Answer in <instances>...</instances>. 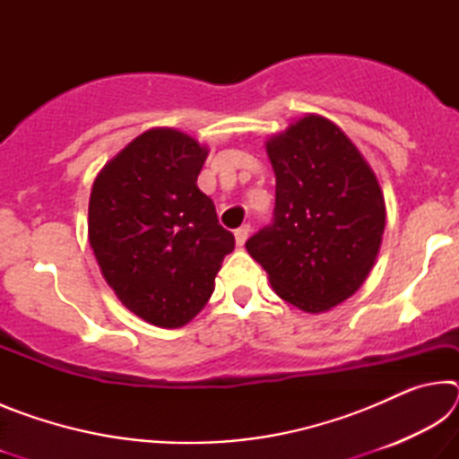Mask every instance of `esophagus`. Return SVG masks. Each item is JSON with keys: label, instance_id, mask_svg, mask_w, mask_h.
<instances>
[{"label": "esophagus", "instance_id": "obj_1", "mask_svg": "<svg viewBox=\"0 0 459 459\" xmlns=\"http://www.w3.org/2000/svg\"><path fill=\"white\" fill-rule=\"evenodd\" d=\"M248 232H251V224H243V227H238L235 230V240H237V247H243L245 240L248 238Z\"/></svg>", "mask_w": 459, "mask_h": 459}]
</instances>
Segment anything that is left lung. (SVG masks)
I'll return each mask as SVG.
<instances>
[{"label": "left lung", "mask_w": 459, "mask_h": 459, "mask_svg": "<svg viewBox=\"0 0 459 459\" xmlns=\"http://www.w3.org/2000/svg\"><path fill=\"white\" fill-rule=\"evenodd\" d=\"M273 222L247 240L279 298L328 312L364 283L385 232V196L344 131L306 115L267 142Z\"/></svg>", "instance_id": "left-lung-1"}]
</instances>
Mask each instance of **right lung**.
Here are the masks:
<instances>
[{"label":"right lung","mask_w":459,"mask_h":459,"mask_svg":"<svg viewBox=\"0 0 459 459\" xmlns=\"http://www.w3.org/2000/svg\"><path fill=\"white\" fill-rule=\"evenodd\" d=\"M208 150L178 129L155 127L107 161L89 200V243L105 281L129 312L180 328L214 291L235 237L200 192Z\"/></svg>","instance_id":"obj_1"}]
</instances>
